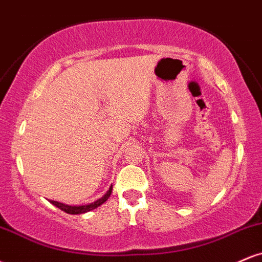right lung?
I'll list each match as a JSON object with an SVG mask.
<instances>
[{
	"label": "right lung",
	"mask_w": 262,
	"mask_h": 262,
	"mask_svg": "<svg viewBox=\"0 0 262 262\" xmlns=\"http://www.w3.org/2000/svg\"><path fill=\"white\" fill-rule=\"evenodd\" d=\"M111 193H112V186H111L110 189H108L107 193L104 194V196L98 198V200L95 201V202L89 203V204H83V206H69V204L56 202V201H50V203L54 204L55 207H58L59 209H61V210H64V212L69 213V214H82V213L90 212V210L97 208V207H100L101 204H103L108 200V198H110Z\"/></svg>",
	"instance_id": "right-lung-1"
}]
</instances>
